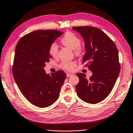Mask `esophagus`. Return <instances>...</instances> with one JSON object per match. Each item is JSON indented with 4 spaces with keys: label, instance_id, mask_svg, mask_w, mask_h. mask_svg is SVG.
Returning a JSON list of instances; mask_svg holds the SVG:
<instances>
[{
    "label": "esophagus",
    "instance_id": "obj_1",
    "mask_svg": "<svg viewBox=\"0 0 133 133\" xmlns=\"http://www.w3.org/2000/svg\"><path fill=\"white\" fill-rule=\"evenodd\" d=\"M72 76V75L71 73H67V74H66V76L67 77H70V76Z\"/></svg>",
    "mask_w": 133,
    "mask_h": 133
}]
</instances>
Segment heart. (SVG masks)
Masks as SVG:
<instances>
[{
  "instance_id": "obj_1",
  "label": "heart",
  "mask_w": 133,
  "mask_h": 133,
  "mask_svg": "<svg viewBox=\"0 0 133 133\" xmlns=\"http://www.w3.org/2000/svg\"><path fill=\"white\" fill-rule=\"evenodd\" d=\"M62 43L65 46L69 47L73 49L74 52L77 56L82 55L83 49L80 46L81 40L77 35L71 31H67L60 40ZM58 48L56 43H53L49 48V54L53 57H56L58 56ZM76 63L72 60H64L60 64V67L67 71L73 70L76 66Z\"/></svg>"
}]
</instances>
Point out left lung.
Instances as JSON below:
<instances>
[{
	"mask_svg": "<svg viewBox=\"0 0 133 133\" xmlns=\"http://www.w3.org/2000/svg\"><path fill=\"white\" fill-rule=\"evenodd\" d=\"M84 40L86 52L82 63L93 75L89 79L84 73H77L79 82L76 85L77 94L84 102L96 104L111 93L120 71L117 48L102 30L93 26L73 27Z\"/></svg>",
	"mask_w": 133,
	"mask_h": 133,
	"instance_id": "left-lung-1",
	"label": "left lung"
}]
</instances>
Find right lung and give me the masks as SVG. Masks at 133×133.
Here are the masks:
<instances>
[{"label":"right lung","mask_w":133,"mask_h":133,"mask_svg":"<svg viewBox=\"0 0 133 133\" xmlns=\"http://www.w3.org/2000/svg\"><path fill=\"white\" fill-rule=\"evenodd\" d=\"M63 32L56 30H39L22 37L15 49L12 72L22 94L31 104L41 108L53 104L60 96L66 78L64 71L51 75L44 70L50 61V45Z\"/></svg>","instance_id":"right-lung-1"}]
</instances>
